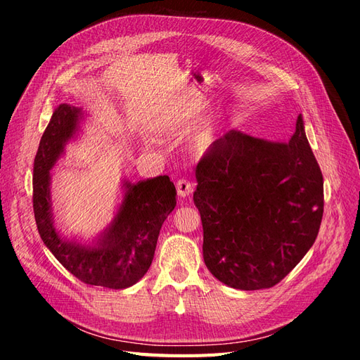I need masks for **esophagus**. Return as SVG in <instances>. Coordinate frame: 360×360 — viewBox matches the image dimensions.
<instances>
[{
    "instance_id": "34e87169",
    "label": "esophagus",
    "mask_w": 360,
    "mask_h": 360,
    "mask_svg": "<svg viewBox=\"0 0 360 360\" xmlns=\"http://www.w3.org/2000/svg\"><path fill=\"white\" fill-rule=\"evenodd\" d=\"M176 191L181 197H187L194 191V184L187 178H182L176 182Z\"/></svg>"
}]
</instances>
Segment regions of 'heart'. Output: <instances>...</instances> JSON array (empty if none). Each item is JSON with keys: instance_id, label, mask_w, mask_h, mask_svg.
<instances>
[{"instance_id": "obj_1", "label": "heart", "mask_w": 360, "mask_h": 360, "mask_svg": "<svg viewBox=\"0 0 360 360\" xmlns=\"http://www.w3.org/2000/svg\"><path fill=\"white\" fill-rule=\"evenodd\" d=\"M211 141H212V131H211V130H207L206 133H203V134H202L200 141H199V145H200L202 148H206L207 145L211 143Z\"/></svg>"}]
</instances>
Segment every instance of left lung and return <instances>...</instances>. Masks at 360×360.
<instances>
[{"mask_svg": "<svg viewBox=\"0 0 360 360\" xmlns=\"http://www.w3.org/2000/svg\"><path fill=\"white\" fill-rule=\"evenodd\" d=\"M195 178L205 264L229 287H274L314 243L323 175L300 115L287 143L226 133L206 150Z\"/></svg>", "mask_w": 360, "mask_h": 360, "instance_id": "8db88e82", "label": "left lung"}]
</instances>
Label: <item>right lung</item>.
Masks as SVG:
<instances>
[{"mask_svg": "<svg viewBox=\"0 0 360 360\" xmlns=\"http://www.w3.org/2000/svg\"><path fill=\"white\" fill-rule=\"evenodd\" d=\"M80 115V109L60 104L41 136L34 158V218L44 245L77 280L88 285L127 288L141 280L153 263L160 229L175 210L176 190L166 175L127 184L120 211L97 247H82L63 239L53 227L49 170L76 131Z\"/></svg>", "mask_w": 360, "mask_h": 360, "instance_id": "1", "label": "right lung"}]
</instances>
